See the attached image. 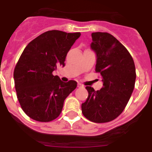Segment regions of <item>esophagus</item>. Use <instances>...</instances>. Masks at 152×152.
Instances as JSON below:
<instances>
[{
	"label": "esophagus",
	"instance_id": "obj_1",
	"mask_svg": "<svg viewBox=\"0 0 152 152\" xmlns=\"http://www.w3.org/2000/svg\"><path fill=\"white\" fill-rule=\"evenodd\" d=\"M78 87H79V88H83V87H84V86H83V84H81V83H78Z\"/></svg>",
	"mask_w": 152,
	"mask_h": 152
}]
</instances>
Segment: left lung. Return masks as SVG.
Returning <instances> with one entry per match:
<instances>
[{"label":"left lung","instance_id":"left-lung-1","mask_svg":"<svg viewBox=\"0 0 152 152\" xmlns=\"http://www.w3.org/2000/svg\"><path fill=\"white\" fill-rule=\"evenodd\" d=\"M91 47L97 54L95 71L103 79L100 91L86 86L88 97L82 103V113L89 121L106 123L124 111L136 81L134 59L115 37L106 32L91 34Z\"/></svg>","mask_w":152,"mask_h":152}]
</instances>
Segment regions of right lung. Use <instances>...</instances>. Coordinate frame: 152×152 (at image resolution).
<instances>
[{
  "mask_svg": "<svg viewBox=\"0 0 152 152\" xmlns=\"http://www.w3.org/2000/svg\"><path fill=\"white\" fill-rule=\"evenodd\" d=\"M79 32L52 30L30 42L14 69L17 98L25 114L35 121L49 122L60 115L64 102L77 83H64L52 72L64 66L65 58Z\"/></svg>",
  "mask_w": 152,
  "mask_h": 152,
  "instance_id": "right-lung-1",
  "label": "right lung"
}]
</instances>
